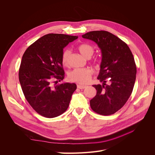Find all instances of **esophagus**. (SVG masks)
Returning <instances> with one entry per match:
<instances>
[{
    "mask_svg": "<svg viewBox=\"0 0 155 155\" xmlns=\"http://www.w3.org/2000/svg\"><path fill=\"white\" fill-rule=\"evenodd\" d=\"M77 87H78V88H79V89H83V88H86V86L81 85H77Z\"/></svg>",
    "mask_w": 155,
    "mask_h": 155,
    "instance_id": "34e87169",
    "label": "esophagus"
}]
</instances>
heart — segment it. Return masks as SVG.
<instances>
[{
	"label": "heart",
	"mask_w": 155,
	"mask_h": 155,
	"mask_svg": "<svg viewBox=\"0 0 155 155\" xmlns=\"http://www.w3.org/2000/svg\"><path fill=\"white\" fill-rule=\"evenodd\" d=\"M79 52L86 58H90L94 52V48L91 45L83 43L78 46ZM70 51L65 50L61 55V62L64 66H68ZM93 70L90 68H75L68 74V79L70 81L77 83L79 84H86L92 78Z\"/></svg>",
	"instance_id": "heart-1"
}]
</instances>
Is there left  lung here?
Listing matches in <instances>:
<instances>
[{
	"instance_id": "obj_1",
	"label": "left lung",
	"mask_w": 155,
	"mask_h": 155,
	"mask_svg": "<svg viewBox=\"0 0 155 155\" xmlns=\"http://www.w3.org/2000/svg\"><path fill=\"white\" fill-rule=\"evenodd\" d=\"M82 37L94 41L102 54L97 79L103 85H93L97 93L90 101L91 109L101 115L113 114L125 104L133 92L137 74L133 55L125 42L109 31H92Z\"/></svg>"
}]
</instances>
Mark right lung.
<instances>
[{
    "mask_svg": "<svg viewBox=\"0 0 155 155\" xmlns=\"http://www.w3.org/2000/svg\"><path fill=\"white\" fill-rule=\"evenodd\" d=\"M78 37L46 34L31 44L22 55L18 79L23 94L33 109L46 118L64 113L77 88L75 83H57L64 78L63 48Z\"/></svg>",
    "mask_w": 155,
    "mask_h": 155,
    "instance_id": "right-lung-1",
    "label": "right lung"
}]
</instances>
